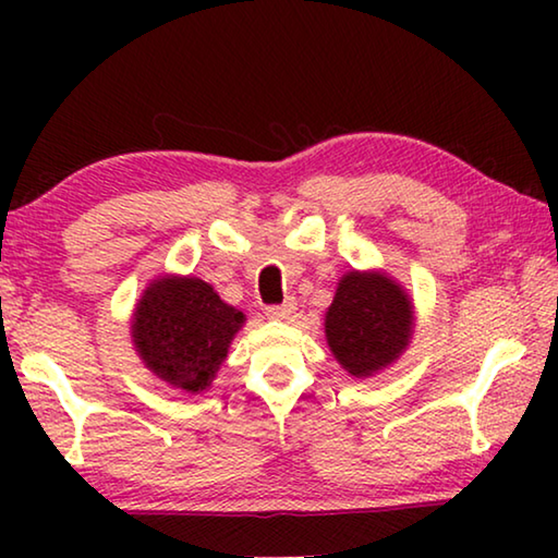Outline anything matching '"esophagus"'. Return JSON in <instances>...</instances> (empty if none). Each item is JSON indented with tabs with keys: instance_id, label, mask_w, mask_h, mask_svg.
<instances>
[{
	"instance_id": "esophagus-1",
	"label": "esophagus",
	"mask_w": 558,
	"mask_h": 558,
	"mask_svg": "<svg viewBox=\"0 0 558 558\" xmlns=\"http://www.w3.org/2000/svg\"><path fill=\"white\" fill-rule=\"evenodd\" d=\"M295 310H298L295 300H288V302H282V305H270L268 317L270 319H290L292 315H295Z\"/></svg>"
}]
</instances>
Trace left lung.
<instances>
[{
  "mask_svg": "<svg viewBox=\"0 0 558 558\" xmlns=\"http://www.w3.org/2000/svg\"><path fill=\"white\" fill-rule=\"evenodd\" d=\"M415 332L413 298L384 270H349L325 313L327 347L354 379L389 369Z\"/></svg>",
  "mask_w": 558,
  "mask_h": 558,
  "instance_id": "8db88e82",
  "label": "left lung"
}]
</instances>
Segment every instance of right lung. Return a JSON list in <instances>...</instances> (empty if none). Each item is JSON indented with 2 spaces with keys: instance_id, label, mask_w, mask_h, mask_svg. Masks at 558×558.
<instances>
[{
  "instance_id": "add662e5",
  "label": "right lung",
  "mask_w": 558,
  "mask_h": 558,
  "mask_svg": "<svg viewBox=\"0 0 558 558\" xmlns=\"http://www.w3.org/2000/svg\"><path fill=\"white\" fill-rule=\"evenodd\" d=\"M245 315L226 305L214 286L194 276H157L140 295L130 339L145 369L186 393L211 386Z\"/></svg>"
}]
</instances>
